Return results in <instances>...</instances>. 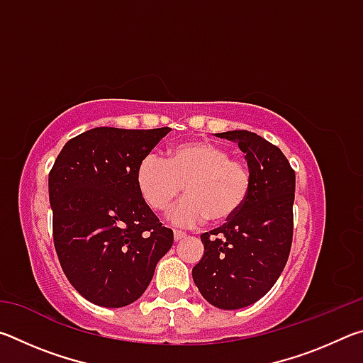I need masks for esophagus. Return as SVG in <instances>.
<instances>
[{"instance_id":"34e87169","label":"esophagus","mask_w":363,"mask_h":363,"mask_svg":"<svg viewBox=\"0 0 363 363\" xmlns=\"http://www.w3.org/2000/svg\"><path fill=\"white\" fill-rule=\"evenodd\" d=\"M187 235L184 232H179V230H174V240L176 242H181V240H184V238H186Z\"/></svg>"}]
</instances>
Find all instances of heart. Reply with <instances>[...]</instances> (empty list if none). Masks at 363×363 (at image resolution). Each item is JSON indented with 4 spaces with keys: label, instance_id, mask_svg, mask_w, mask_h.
<instances>
[{
    "label": "heart",
    "instance_id": "1",
    "mask_svg": "<svg viewBox=\"0 0 363 363\" xmlns=\"http://www.w3.org/2000/svg\"><path fill=\"white\" fill-rule=\"evenodd\" d=\"M136 186L147 206L164 213L187 196L171 219L192 225L206 220L224 225L247 203L251 189L250 168L242 160L230 158L225 147L208 140H189L169 147L164 162L149 155L136 168Z\"/></svg>",
    "mask_w": 363,
    "mask_h": 363
}]
</instances>
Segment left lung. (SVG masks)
<instances>
[{"label":"left lung","instance_id":"1","mask_svg":"<svg viewBox=\"0 0 363 363\" xmlns=\"http://www.w3.org/2000/svg\"><path fill=\"white\" fill-rule=\"evenodd\" d=\"M245 153L251 173L247 203L223 227L201 233L203 257L192 277L208 303L242 309L261 299L280 277L293 240L294 171L277 145L255 133H218Z\"/></svg>","mask_w":363,"mask_h":363}]
</instances>
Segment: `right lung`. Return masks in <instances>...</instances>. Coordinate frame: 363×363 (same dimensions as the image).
Returning a JSON list of instances; mask_svg holds the SVG:
<instances>
[{"label": "right lung", "instance_id": "right-lung-1", "mask_svg": "<svg viewBox=\"0 0 363 363\" xmlns=\"http://www.w3.org/2000/svg\"><path fill=\"white\" fill-rule=\"evenodd\" d=\"M171 128H94L70 139L49 173L54 247L89 303L123 307L143 296L173 247L136 186V168Z\"/></svg>", "mask_w": 363, "mask_h": 363}]
</instances>
